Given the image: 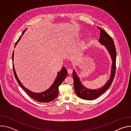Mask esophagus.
Listing matches in <instances>:
<instances>
[{
    "mask_svg": "<svg viewBox=\"0 0 131 131\" xmlns=\"http://www.w3.org/2000/svg\"><path fill=\"white\" fill-rule=\"evenodd\" d=\"M68 74H71L72 73V70L71 69H68Z\"/></svg>",
    "mask_w": 131,
    "mask_h": 131,
    "instance_id": "obj_1",
    "label": "esophagus"
}]
</instances>
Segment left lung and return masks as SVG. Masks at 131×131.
<instances>
[{"instance_id":"8db88e82","label":"left lung","mask_w":131,"mask_h":131,"mask_svg":"<svg viewBox=\"0 0 131 131\" xmlns=\"http://www.w3.org/2000/svg\"><path fill=\"white\" fill-rule=\"evenodd\" d=\"M98 28L100 30V38L99 39V41L101 44L105 46L110 54L112 60H113V63L111 68V74L108 82L102 88L97 90H89L82 85L76 72L74 70L73 71L72 76L74 81V90L76 94L79 97L85 100L95 99L106 91L113 83L116 73V50L114 40L111 36L105 30L99 27H98Z\"/></svg>"}]
</instances>
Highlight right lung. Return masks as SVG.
<instances>
[{
    "instance_id": "obj_1",
    "label": "right lung",
    "mask_w": 131,
    "mask_h": 131,
    "mask_svg": "<svg viewBox=\"0 0 131 131\" xmlns=\"http://www.w3.org/2000/svg\"><path fill=\"white\" fill-rule=\"evenodd\" d=\"M25 31V30L23 31L22 35H23ZM21 38V36L20 37V38H18L17 41L16 42L14 47H15L16 45L18 43V41H19ZM13 55H14V51H13V53H12V60H13ZM13 69L15 78L16 81H17L18 83L19 84L20 86L22 87V88H23V89L26 92V93L30 97H31L32 99H33L34 100H35L37 102H41V103L50 102L57 97L59 94V87L62 84V83L63 82L64 80L66 78L67 75V71L65 67H63L61 70L58 72L57 78L55 79L54 83L49 89H48L47 91L42 93H36L32 92L31 91L27 89L26 88H25L23 85V84L21 83V82L20 81L19 79H18L17 77V75L14 69L13 64Z\"/></svg>"
}]
</instances>
